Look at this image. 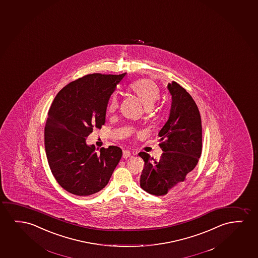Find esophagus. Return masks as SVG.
Segmentation results:
<instances>
[{
	"mask_svg": "<svg viewBox=\"0 0 258 258\" xmlns=\"http://www.w3.org/2000/svg\"><path fill=\"white\" fill-rule=\"evenodd\" d=\"M131 156V152L130 151H127V150H125L123 151V154H122V157H123V159H127V158H130Z\"/></svg>",
	"mask_w": 258,
	"mask_h": 258,
	"instance_id": "obj_1",
	"label": "esophagus"
}]
</instances>
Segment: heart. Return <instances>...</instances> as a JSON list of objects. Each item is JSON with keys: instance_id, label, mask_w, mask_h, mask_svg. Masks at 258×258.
I'll return each mask as SVG.
<instances>
[{"instance_id": "heart-1", "label": "heart", "mask_w": 258, "mask_h": 258, "mask_svg": "<svg viewBox=\"0 0 258 258\" xmlns=\"http://www.w3.org/2000/svg\"><path fill=\"white\" fill-rule=\"evenodd\" d=\"M128 90L135 97H137L145 109L152 108L160 97V91L158 85L150 79H140L133 82L128 85ZM117 108L118 100L115 96H112L107 106V111L110 113H113L116 111Z\"/></svg>"}]
</instances>
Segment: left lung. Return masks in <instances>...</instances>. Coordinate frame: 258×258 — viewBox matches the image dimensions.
Instances as JSON below:
<instances>
[{"instance_id":"8db88e82","label":"left lung","mask_w":258,"mask_h":258,"mask_svg":"<svg viewBox=\"0 0 258 258\" xmlns=\"http://www.w3.org/2000/svg\"><path fill=\"white\" fill-rule=\"evenodd\" d=\"M167 89L172 105L168 120L159 132L162 155L156 160L146 152L138 153L145 160L140 186L155 196L182 187L202 153L201 116L197 104L176 82L168 84Z\"/></svg>"}]
</instances>
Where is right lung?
<instances>
[{"label": "right lung", "instance_id": "1", "mask_svg": "<svg viewBox=\"0 0 258 258\" xmlns=\"http://www.w3.org/2000/svg\"><path fill=\"white\" fill-rule=\"evenodd\" d=\"M126 74L86 75L61 89L50 106L46 158L57 182L71 194L86 197L101 190L120 162L121 149L111 145L97 153L86 138L105 124L108 100Z\"/></svg>", "mask_w": 258, "mask_h": 258}]
</instances>
